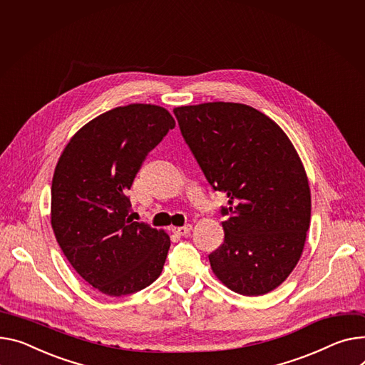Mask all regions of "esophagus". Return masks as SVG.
<instances>
[{
	"instance_id": "esophagus-1",
	"label": "esophagus",
	"mask_w": 365,
	"mask_h": 365,
	"mask_svg": "<svg viewBox=\"0 0 365 365\" xmlns=\"http://www.w3.org/2000/svg\"><path fill=\"white\" fill-rule=\"evenodd\" d=\"M192 230V226L190 225H185L182 227H173V233L179 235V236H187Z\"/></svg>"
}]
</instances>
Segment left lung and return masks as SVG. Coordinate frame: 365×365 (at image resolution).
Segmentation results:
<instances>
[{"instance_id": "obj_1", "label": "left lung", "mask_w": 365, "mask_h": 365, "mask_svg": "<svg viewBox=\"0 0 365 365\" xmlns=\"http://www.w3.org/2000/svg\"><path fill=\"white\" fill-rule=\"evenodd\" d=\"M180 133L214 190L229 201L225 242L208 255L235 292L264 295L298 264L311 218V193L292 142L272 118L236 103L173 110Z\"/></svg>"}]
</instances>
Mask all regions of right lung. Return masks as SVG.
Wrapping results in <instances>:
<instances>
[{
    "label": "right lung",
    "instance_id": "right-lung-1",
    "mask_svg": "<svg viewBox=\"0 0 365 365\" xmlns=\"http://www.w3.org/2000/svg\"><path fill=\"white\" fill-rule=\"evenodd\" d=\"M175 126L163 107H117L85 125L57 163L51 186L57 242L73 269L108 297L139 292L161 274L170 237L132 220L126 192L145 157Z\"/></svg>",
    "mask_w": 365,
    "mask_h": 365
}]
</instances>
